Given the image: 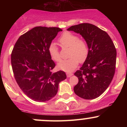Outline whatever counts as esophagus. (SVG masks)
<instances>
[{
  "mask_svg": "<svg viewBox=\"0 0 127 127\" xmlns=\"http://www.w3.org/2000/svg\"><path fill=\"white\" fill-rule=\"evenodd\" d=\"M66 75L68 78H70L73 75V73H66Z\"/></svg>",
  "mask_w": 127,
  "mask_h": 127,
  "instance_id": "1",
  "label": "esophagus"
}]
</instances>
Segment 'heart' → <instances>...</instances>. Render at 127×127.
I'll return each mask as SVG.
<instances>
[{"mask_svg": "<svg viewBox=\"0 0 127 127\" xmlns=\"http://www.w3.org/2000/svg\"><path fill=\"white\" fill-rule=\"evenodd\" d=\"M59 41L63 48H69L70 59L62 60L58 64V67L62 70L70 72L78 65L79 62L83 63L88 55V46L84 39H79L78 36L69 32H65L60 37ZM48 52L51 59L55 62L61 59L59 48L55 43H51L48 48Z\"/></svg>", "mask_w": 127, "mask_h": 127, "instance_id": "b5f03b06", "label": "heart"}]
</instances>
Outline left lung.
Returning <instances> with one entry per match:
<instances>
[{
	"mask_svg": "<svg viewBox=\"0 0 127 127\" xmlns=\"http://www.w3.org/2000/svg\"><path fill=\"white\" fill-rule=\"evenodd\" d=\"M79 33L88 46V55L79 70L75 73L78 84L74 92L84 99L91 100L108 88L115 75L116 50L106 32L89 23L72 26L67 29Z\"/></svg>",
	"mask_w": 127,
	"mask_h": 127,
	"instance_id": "8db88e82",
	"label": "left lung"
}]
</instances>
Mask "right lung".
Listing matches in <instances>:
<instances>
[{
    "label": "right lung",
    "instance_id": "add662e5",
    "mask_svg": "<svg viewBox=\"0 0 127 127\" xmlns=\"http://www.w3.org/2000/svg\"><path fill=\"white\" fill-rule=\"evenodd\" d=\"M59 27H36L19 37L11 54V64L17 84L27 97L36 101H48L57 94L59 84L66 79L64 72L52 73L55 64L48 52Z\"/></svg>",
    "mask_w": 127,
    "mask_h": 127
}]
</instances>
